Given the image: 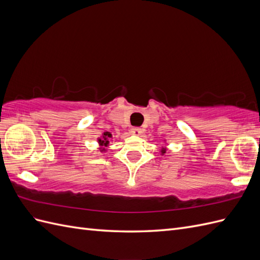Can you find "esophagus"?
Here are the masks:
<instances>
[{"label":"esophagus","instance_id":"esophagus-1","mask_svg":"<svg viewBox=\"0 0 260 260\" xmlns=\"http://www.w3.org/2000/svg\"><path fill=\"white\" fill-rule=\"evenodd\" d=\"M141 132H142V130H141V128H139V127H132L131 128V133H132V135L139 136V135H141Z\"/></svg>","mask_w":260,"mask_h":260}]
</instances>
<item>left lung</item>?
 <instances>
[{"label": "left lung", "instance_id": "left-lung-1", "mask_svg": "<svg viewBox=\"0 0 260 260\" xmlns=\"http://www.w3.org/2000/svg\"><path fill=\"white\" fill-rule=\"evenodd\" d=\"M165 152H166V149H165V148H162V151H161V153H165Z\"/></svg>", "mask_w": 260, "mask_h": 260}]
</instances>
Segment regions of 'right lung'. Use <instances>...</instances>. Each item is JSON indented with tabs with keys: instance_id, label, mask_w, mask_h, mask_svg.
<instances>
[{
	"instance_id": "right-lung-1",
	"label": "right lung",
	"mask_w": 260,
	"mask_h": 260,
	"mask_svg": "<svg viewBox=\"0 0 260 260\" xmlns=\"http://www.w3.org/2000/svg\"><path fill=\"white\" fill-rule=\"evenodd\" d=\"M111 137H112L111 133L105 132V133H104V137H103V139H99V143H100V145L107 146V144H108V141H107V139H108V138H111ZM103 149H104V148H103Z\"/></svg>"
}]
</instances>
